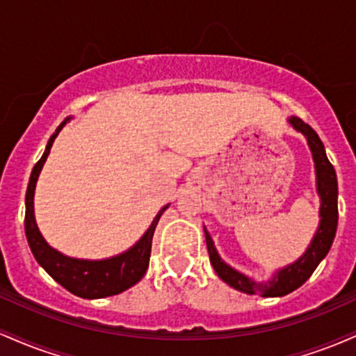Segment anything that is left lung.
Wrapping results in <instances>:
<instances>
[{"label":"left lung","mask_w":356,"mask_h":356,"mask_svg":"<svg viewBox=\"0 0 356 356\" xmlns=\"http://www.w3.org/2000/svg\"><path fill=\"white\" fill-rule=\"evenodd\" d=\"M289 124L293 125V129L301 132L308 140L309 150L313 154L314 161V172H316V191L318 195L321 199L320 206V226H318L316 234L309 244L308 249L305 251V254L295 263L288 264L283 269H277L276 275L273 276V280L266 281V283H256L254 280L243 275V273L236 271L234 268H231L229 264L224 263L220 259V256L216 251L214 243H212L211 234L204 229L206 234V243H207V251H209V259L214 271L218 273V276L224 283H227L231 288L238 289L241 293H246V295H261L264 298H276V296H284L288 293L295 291L300 288L301 284L313 275V271L316 269L318 264L321 263V259L328 254L330 248H332L334 234H337V226H338V182H337V172H334V167L332 162L328 161L325 152V145L318 137V134L305 124L301 118L298 117H289Z\"/></svg>","instance_id":"1"}]
</instances>
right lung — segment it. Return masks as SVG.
<instances>
[{"instance_id": "obj_1", "label": "right lung", "mask_w": 356, "mask_h": 356, "mask_svg": "<svg viewBox=\"0 0 356 356\" xmlns=\"http://www.w3.org/2000/svg\"><path fill=\"white\" fill-rule=\"evenodd\" d=\"M65 124H67V120L61 122V125L55 130V134L48 140L42 159L36 162L33 170H31V177L26 189V214H24V232H26L28 244H30L31 252H33L35 259L38 261L40 266L56 283L63 286L65 289H68L73 295L85 298V300H97V298L118 295V293L125 291V289H129L130 286L138 283L144 277L147 268H149L154 231L157 227L161 216L169 207V204L159 211V214L155 216L150 227L138 239V243L134 244L129 251L108 257V259H75V257L61 254L56 249L48 246V243L44 241L35 220V187L36 181H38V175L43 169L44 161H47L48 154H50L53 142H55L56 136H58V132L63 129Z\"/></svg>"}]
</instances>
